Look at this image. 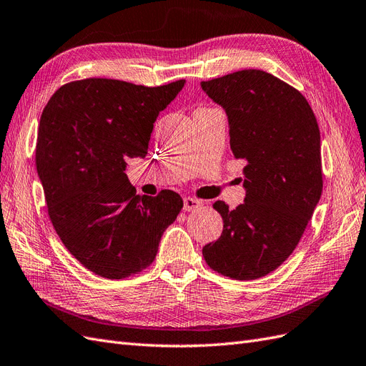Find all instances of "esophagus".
<instances>
[{"mask_svg": "<svg viewBox=\"0 0 366 366\" xmlns=\"http://www.w3.org/2000/svg\"><path fill=\"white\" fill-rule=\"evenodd\" d=\"M200 206H202V202H200V200L192 199V197H184V200H183V209H184L186 212L197 211Z\"/></svg>", "mask_w": 366, "mask_h": 366, "instance_id": "34e87169", "label": "esophagus"}]
</instances>
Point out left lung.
<instances>
[{
  "mask_svg": "<svg viewBox=\"0 0 366 366\" xmlns=\"http://www.w3.org/2000/svg\"><path fill=\"white\" fill-rule=\"evenodd\" d=\"M200 86L228 117L246 192L235 209L214 203L223 232L203 246V257L228 277L259 279L291 255L320 200L317 120L299 91L268 72L244 69Z\"/></svg>",
  "mask_w": 366,
  "mask_h": 366,
  "instance_id": "1",
  "label": "left lung"
}]
</instances>
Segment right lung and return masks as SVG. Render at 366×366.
I'll use <instances>...</instances> for the list:
<instances>
[{"mask_svg": "<svg viewBox=\"0 0 366 366\" xmlns=\"http://www.w3.org/2000/svg\"><path fill=\"white\" fill-rule=\"evenodd\" d=\"M184 80L146 87L107 78L61 86L39 120L36 172L60 240L89 271L124 279L149 266L182 211L174 191L138 195L127 160L146 157L157 117Z\"/></svg>", "mask_w": 366, "mask_h": 366, "instance_id": "add662e5", "label": "right lung"}]
</instances>
